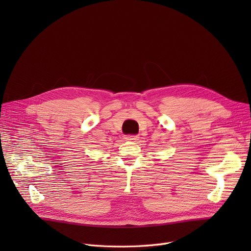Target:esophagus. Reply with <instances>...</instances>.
Masks as SVG:
<instances>
[{
	"label": "esophagus",
	"mask_w": 251,
	"mask_h": 251,
	"mask_svg": "<svg viewBox=\"0 0 251 251\" xmlns=\"http://www.w3.org/2000/svg\"><path fill=\"white\" fill-rule=\"evenodd\" d=\"M126 140H130V141H135L138 139V136H135V135H128L126 137H124Z\"/></svg>",
	"instance_id": "1"
}]
</instances>
